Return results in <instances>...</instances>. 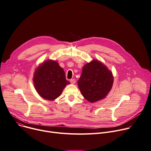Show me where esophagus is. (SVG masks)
I'll return each instance as SVG.
<instances>
[{"label": "esophagus", "mask_w": 151, "mask_h": 151, "mask_svg": "<svg viewBox=\"0 0 151 151\" xmlns=\"http://www.w3.org/2000/svg\"><path fill=\"white\" fill-rule=\"evenodd\" d=\"M70 82L72 83V84H74L76 83V80L74 78H72L70 80Z\"/></svg>", "instance_id": "1"}]
</instances>
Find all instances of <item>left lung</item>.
Instances as JSON below:
<instances>
[{"instance_id":"1","label":"left lung","mask_w":151,"mask_h":151,"mask_svg":"<svg viewBox=\"0 0 151 151\" xmlns=\"http://www.w3.org/2000/svg\"><path fill=\"white\" fill-rule=\"evenodd\" d=\"M114 77L106 66L93 60L86 64L77 83L83 96L94 103L105 98L112 88Z\"/></svg>"}]
</instances>
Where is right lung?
Wrapping results in <instances>:
<instances>
[{"mask_svg": "<svg viewBox=\"0 0 151 151\" xmlns=\"http://www.w3.org/2000/svg\"><path fill=\"white\" fill-rule=\"evenodd\" d=\"M33 82L39 94L48 100L59 97L64 88L69 83L66 80L63 69L52 60L45 62L36 69Z\"/></svg>", "mask_w": 151, "mask_h": 151, "instance_id": "add662e5", "label": "right lung"}]
</instances>
